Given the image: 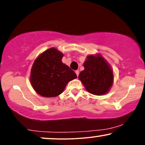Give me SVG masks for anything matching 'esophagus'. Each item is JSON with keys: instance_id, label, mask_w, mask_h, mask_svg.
<instances>
[{"instance_id": "34e87169", "label": "esophagus", "mask_w": 145, "mask_h": 145, "mask_svg": "<svg viewBox=\"0 0 145 145\" xmlns=\"http://www.w3.org/2000/svg\"><path fill=\"white\" fill-rule=\"evenodd\" d=\"M75 73H76V76H78V75H79V71H78V70H76V71H75Z\"/></svg>"}]
</instances>
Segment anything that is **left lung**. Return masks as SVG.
Masks as SVG:
<instances>
[{"label":"left lung","instance_id":"obj_1","mask_svg":"<svg viewBox=\"0 0 145 145\" xmlns=\"http://www.w3.org/2000/svg\"><path fill=\"white\" fill-rule=\"evenodd\" d=\"M84 67L78 78L86 91L95 95L108 93L114 81V74L108 61L100 54H91L86 56Z\"/></svg>","mask_w":145,"mask_h":145}]
</instances>
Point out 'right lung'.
I'll return each instance as SVG.
<instances>
[{
    "label": "right lung",
    "mask_w": 145,
    "mask_h": 145,
    "mask_svg": "<svg viewBox=\"0 0 145 145\" xmlns=\"http://www.w3.org/2000/svg\"><path fill=\"white\" fill-rule=\"evenodd\" d=\"M63 55L56 48H50L35 60L30 82L37 93L42 97H56L64 91L69 81L77 78L74 71L62 62Z\"/></svg>",
    "instance_id": "1"
}]
</instances>
